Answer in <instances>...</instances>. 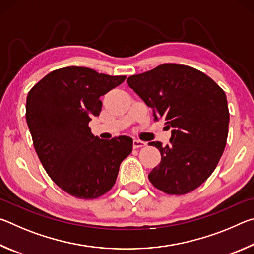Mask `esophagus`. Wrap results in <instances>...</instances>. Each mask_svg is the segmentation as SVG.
Listing matches in <instances>:
<instances>
[{"mask_svg": "<svg viewBox=\"0 0 254 254\" xmlns=\"http://www.w3.org/2000/svg\"><path fill=\"white\" fill-rule=\"evenodd\" d=\"M145 144H147V143H145L144 141H142V140H139V139L133 140V147H134L135 149L136 148H142V147H144Z\"/></svg>", "mask_w": 254, "mask_h": 254, "instance_id": "1", "label": "esophagus"}]
</instances>
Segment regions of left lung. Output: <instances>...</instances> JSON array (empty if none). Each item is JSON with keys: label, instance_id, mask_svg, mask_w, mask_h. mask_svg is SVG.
Wrapping results in <instances>:
<instances>
[{"label": "left lung", "instance_id": "1", "mask_svg": "<svg viewBox=\"0 0 254 254\" xmlns=\"http://www.w3.org/2000/svg\"><path fill=\"white\" fill-rule=\"evenodd\" d=\"M154 121L171 128L170 144L150 142L161 161L149 174L154 187L166 194L184 195L207 179L224 151L230 113L223 89L195 68L163 64L127 80Z\"/></svg>", "mask_w": 254, "mask_h": 254}]
</instances>
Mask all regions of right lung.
Here are the masks:
<instances>
[{
  "label": "right lung",
  "instance_id": "obj_1",
  "mask_svg": "<svg viewBox=\"0 0 254 254\" xmlns=\"http://www.w3.org/2000/svg\"><path fill=\"white\" fill-rule=\"evenodd\" d=\"M126 78L69 66L49 72L28 94L25 118L38 157L56 185L77 198L109 191L132 152L130 136L102 140L88 127L101 113V96Z\"/></svg>",
  "mask_w": 254,
  "mask_h": 254
}]
</instances>
